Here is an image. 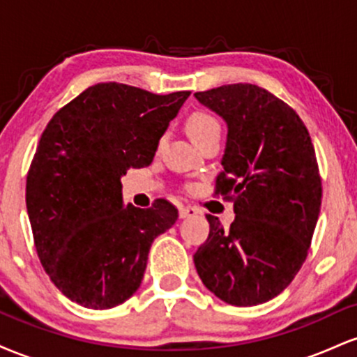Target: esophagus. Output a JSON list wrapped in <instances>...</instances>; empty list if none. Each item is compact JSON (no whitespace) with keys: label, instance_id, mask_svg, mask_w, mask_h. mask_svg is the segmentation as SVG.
<instances>
[{"label":"esophagus","instance_id":"1","mask_svg":"<svg viewBox=\"0 0 357 357\" xmlns=\"http://www.w3.org/2000/svg\"><path fill=\"white\" fill-rule=\"evenodd\" d=\"M198 210L192 206H181L179 208V218H191V216L198 215Z\"/></svg>","mask_w":357,"mask_h":357}]
</instances>
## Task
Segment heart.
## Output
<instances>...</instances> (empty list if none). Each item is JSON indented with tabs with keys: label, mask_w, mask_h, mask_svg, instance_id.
I'll return each mask as SVG.
<instances>
[{
	"label": "heart",
	"mask_w": 357,
	"mask_h": 357,
	"mask_svg": "<svg viewBox=\"0 0 357 357\" xmlns=\"http://www.w3.org/2000/svg\"><path fill=\"white\" fill-rule=\"evenodd\" d=\"M186 129L192 141H196V139L206 136V134L213 132V130H220V124L215 117L210 116V114L195 112L190 119H188Z\"/></svg>",
	"instance_id": "heart-1"
}]
</instances>
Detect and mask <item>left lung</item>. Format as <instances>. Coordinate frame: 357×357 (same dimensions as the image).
<instances>
[{"mask_svg":"<svg viewBox=\"0 0 357 357\" xmlns=\"http://www.w3.org/2000/svg\"><path fill=\"white\" fill-rule=\"evenodd\" d=\"M195 97L227 124L218 191L235 211L228 230L206 216L210 235L192 257L196 272L227 304H264L297 275L317 225L322 184L312 141L296 110L258 85Z\"/></svg>","mask_w":357,"mask_h":357,"instance_id":"8db88e82","label":"left lung"}]
</instances>
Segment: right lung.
<instances>
[{
  "label": "right lung",
  "instance_id": "obj_1",
  "mask_svg": "<svg viewBox=\"0 0 357 357\" xmlns=\"http://www.w3.org/2000/svg\"><path fill=\"white\" fill-rule=\"evenodd\" d=\"M190 93L97 84L43 130L28 171L26 210L45 272L72 302L112 309L141 285L151 245L178 210L166 199L147 210L124 204L121 178L153 162Z\"/></svg>",
  "mask_w": 357,
  "mask_h": 357
}]
</instances>
